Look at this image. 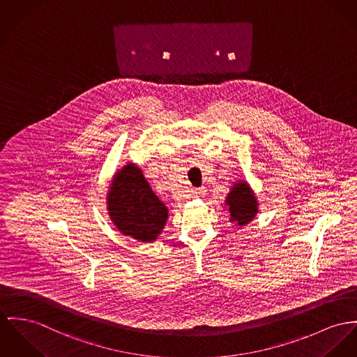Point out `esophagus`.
I'll return each instance as SVG.
<instances>
[{
	"label": "esophagus",
	"instance_id": "obj_1",
	"mask_svg": "<svg viewBox=\"0 0 357 357\" xmlns=\"http://www.w3.org/2000/svg\"><path fill=\"white\" fill-rule=\"evenodd\" d=\"M192 194H194V197H202V195L205 194V189H204V188L194 189V190H192Z\"/></svg>",
	"mask_w": 357,
	"mask_h": 357
}]
</instances>
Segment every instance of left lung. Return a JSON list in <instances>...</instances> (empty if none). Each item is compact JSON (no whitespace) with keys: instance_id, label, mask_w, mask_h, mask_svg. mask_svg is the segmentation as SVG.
Returning a JSON list of instances; mask_svg holds the SVG:
<instances>
[{"instance_id":"left-lung-1","label":"left lung","mask_w":357,"mask_h":357,"mask_svg":"<svg viewBox=\"0 0 357 357\" xmlns=\"http://www.w3.org/2000/svg\"><path fill=\"white\" fill-rule=\"evenodd\" d=\"M227 205L229 206L231 221H235L238 225H246L258 212L254 194L246 183H236L232 188V192L227 197Z\"/></svg>"}]
</instances>
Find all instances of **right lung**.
Segmentation results:
<instances>
[{"instance_id": "right-lung-1", "label": "right lung", "mask_w": 357, "mask_h": 357, "mask_svg": "<svg viewBox=\"0 0 357 357\" xmlns=\"http://www.w3.org/2000/svg\"><path fill=\"white\" fill-rule=\"evenodd\" d=\"M107 201L111 220L123 235L152 242L165 228L168 209L138 167L125 165L114 176Z\"/></svg>"}]
</instances>
